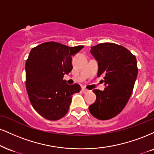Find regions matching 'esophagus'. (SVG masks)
<instances>
[{
    "label": "esophagus",
    "mask_w": 154,
    "mask_h": 154,
    "mask_svg": "<svg viewBox=\"0 0 154 154\" xmlns=\"http://www.w3.org/2000/svg\"><path fill=\"white\" fill-rule=\"evenodd\" d=\"M81 91H82L83 94H86V93H88L89 91L87 90V89L84 88H82V89H81Z\"/></svg>",
    "instance_id": "1"
}]
</instances>
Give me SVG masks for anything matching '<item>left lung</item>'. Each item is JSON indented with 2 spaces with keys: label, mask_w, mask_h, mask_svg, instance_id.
Masks as SVG:
<instances>
[{
  "label": "left lung",
  "mask_w": 154,
  "mask_h": 154,
  "mask_svg": "<svg viewBox=\"0 0 154 154\" xmlns=\"http://www.w3.org/2000/svg\"><path fill=\"white\" fill-rule=\"evenodd\" d=\"M98 62V76H103L106 88L95 89L96 101L88 107L92 116L108 120L119 114L129 100L138 75L137 61L128 49L113 43L91 47Z\"/></svg>",
  "instance_id": "left-lung-1"
}]
</instances>
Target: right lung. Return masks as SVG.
I'll list each match as a JSON object with an SVG mask.
<instances>
[{
	"label": "right lung",
	"mask_w": 154,
	"mask_h": 154,
	"mask_svg": "<svg viewBox=\"0 0 154 154\" xmlns=\"http://www.w3.org/2000/svg\"><path fill=\"white\" fill-rule=\"evenodd\" d=\"M83 47L52 41L31 49L26 63V90L33 109L44 119L56 121L63 117L72 96L81 91L77 83L67 84L63 75L73 69L71 56Z\"/></svg>",
	"instance_id": "1"
}]
</instances>
